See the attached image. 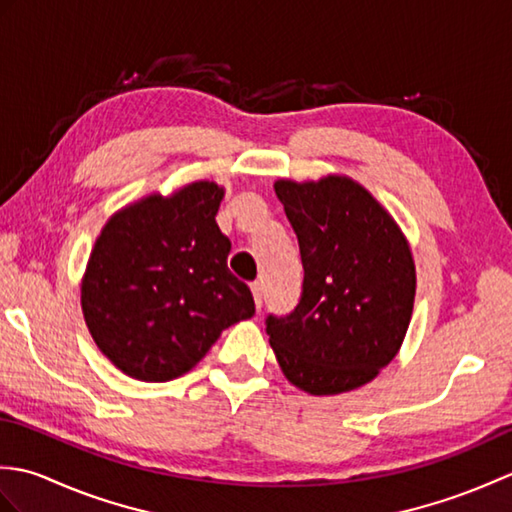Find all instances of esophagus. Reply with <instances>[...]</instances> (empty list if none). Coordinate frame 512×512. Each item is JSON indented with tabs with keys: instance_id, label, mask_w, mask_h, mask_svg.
Wrapping results in <instances>:
<instances>
[{
	"instance_id": "34e87169",
	"label": "esophagus",
	"mask_w": 512,
	"mask_h": 512,
	"mask_svg": "<svg viewBox=\"0 0 512 512\" xmlns=\"http://www.w3.org/2000/svg\"><path fill=\"white\" fill-rule=\"evenodd\" d=\"M250 290H253L255 306H257V310H259V308H262V299H264V295H262V284H259V281H255V284H250Z\"/></svg>"
}]
</instances>
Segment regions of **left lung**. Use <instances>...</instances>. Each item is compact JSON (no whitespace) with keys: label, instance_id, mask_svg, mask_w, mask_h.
I'll return each mask as SVG.
<instances>
[{"label":"left lung","instance_id":"obj_1","mask_svg":"<svg viewBox=\"0 0 512 512\" xmlns=\"http://www.w3.org/2000/svg\"><path fill=\"white\" fill-rule=\"evenodd\" d=\"M275 191L299 239L303 284L295 310L266 317L270 345L292 385L343 394L369 383L400 350L416 297L411 250L352 180H279Z\"/></svg>","mask_w":512,"mask_h":512}]
</instances>
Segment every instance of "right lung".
Wrapping results in <instances>:
<instances>
[{
  "mask_svg": "<svg viewBox=\"0 0 512 512\" xmlns=\"http://www.w3.org/2000/svg\"><path fill=\"white\" fill-rule=\"evenodd\" d=\"M222 195L213 182L151 195L96 239L81 306L92 339L127 376L187 374L224 328L255 314L250 288L226 266L231 239L215 222Z\"/></svg>",
  "mask_w": 512,
  "mask_h": 512,
  "instance_id": "obj_1",
  "label": "right lung"
}]
</instances>
